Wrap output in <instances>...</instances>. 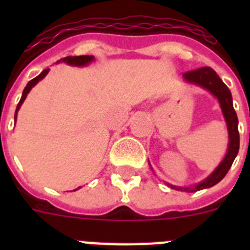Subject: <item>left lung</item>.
I'll return each instance as SVG.
<instances>
[{"mask_svg": "<svg viewBox=\"0 0 250 250\" xmlns=\"http://www.w3.org/2000/svg\"><path fill=\"white\" fill-rule=\"evenodd\" d=\"M183 79L188 83L200 86V87L208 90L213 95L219 103L223 116H224V120L227 123V127H228V150H227L224 159L220 161V164L214 169L210 175L205 178L203 182L194 185V187H176V185H171L167 183L171 189L193 193V191L214 187L227 175L231 164H233L234 159L237 158L238 151H239V131H238V116L233 107V99H231L230 90L228 89V86L223 83L222 79L216 75L213 68L200 67L198 70H194V71L184 72Z\"/></svg>", "mask_w": 250, "mask_h": 250, "instance_id": "obj_1", "label": "left lung"}]
</instances>
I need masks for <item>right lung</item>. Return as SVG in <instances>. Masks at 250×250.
Returning a JSON list of instances; mask_svg holds the SVG:
<instances>
[{
    "instance_id": "obj_1",
    "label": "right lung",
    "mask_w": 250,
    "mask_h": 250,
    "mask_svg": "<svg viewBox=\"0 0 250 250\" xmlns=\"http://www.w3.org/2000/svg\"><path fill=\"white\" fill-rule=\"evenodd\" d=\"M94 60H95V57L94 56H89V55H83V56H67V57H63V59L59 60L56 63L65 62V63H67V65H70V66H77V67H83V66H87L89 63H91ZM48 71H50V68H46V70H43V71L41 72L39 76H36L35 79H32V80H31L30 83L26 85V87L23 89V92H22L21 100H20L19 105H17V107H16V111H15V123H16V119H17V112H19L20 107H21V105L23 104L25 99L27 98V94L31 91V89H32V87H34V86L36 85L37 83H39V81L42 80L43 77H45L46 75L48 74Z\"/></svg>"
}]
</instances>
